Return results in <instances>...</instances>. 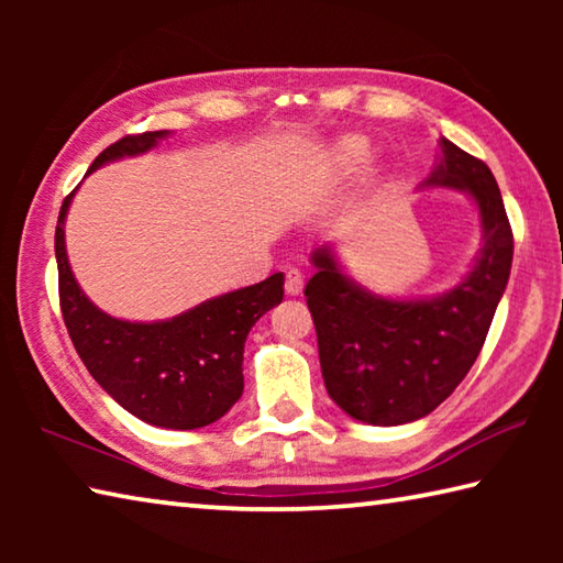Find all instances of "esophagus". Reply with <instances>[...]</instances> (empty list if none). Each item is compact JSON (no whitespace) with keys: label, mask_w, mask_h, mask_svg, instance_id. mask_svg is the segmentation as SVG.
<instances>
[{"label":"esophagus","mask_w":563,"mask_h":563,"mask_svg":"<svg viewBox=\"0 0 563 563\" xmlns=\"http://www.w3.org/2000/svg\"><path fill=\"white\" fill-rule=\"evenodd\" d=\"M302 285H305V278H302L300 271L290 268L288 273H285V292L298 295V292H302Z\"/></svg>","instance_id":"34e87169"}]
</instances>
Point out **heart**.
Listing matches in <instances>:
<instances>
[{
  "mask_svg": "<svg viewBox=\"0 0 563 563\" xmlns=\"http://www.w3.org/2000/svg\"><path fill=\"white\" fill-rule=\"evenodd\" d=\"M362 158H365V148L355 144V141H347V144H342L335 151V156H332V161H335V166L340 170H355L362 164Z\"/></svg>",
  "mask_w": 563,
  "mask_h": 563,
  "instance_id": "1",
  "label": "heart"
}]
</instances>
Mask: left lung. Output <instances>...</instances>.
I'll return each mask as SVG.
<instances>
[{
	"mask_svg": "<svg viewBox=\"0 0 563 563\" xmlns=\"http://www.w3.org/2000/svg\"><path fill=\"white\" fill-rule=\"evenodd\" d=\"M424 186L466 190L479 206L484 245L456 288L430 300L379 298L338 268L330 247L312 253L318 273L305 285L328 395L367 424L415 422L454 393L509 280L514 235L489 166L442 139Z\"/></svg>",
	"mask_w": 563,
	"mask_h": 563,
	"instance_id": "left-lung-1",
	"label": "left lung"
}]
</instances>
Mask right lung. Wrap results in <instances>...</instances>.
Returning a JSON list of instances; mask_svg holds the SVG:
<instances>
[{
    "label": "right lung",
    "instance_id": "right-lung-1",
    "mask_svg": "<svg viewBox=\"0 0 563 563\" xmlns=\"http://www.w3.org/2000/svg\"><path fill=\"white\" fill-rule=\"evenodd\" d=\"M168 131L131 133L103 148L91 170L154 148ZM56 221L54 251L59 268L64 325L91 377L148 424L198 430L221 419L243 395V345L255 322L283 300V273L263 283L206 300L164 322H129L101 312L74 280L66 261L64 218Z\"/></svg>",
    "mask_w": 563,
    "mask_h": 563
}]
</instances>
